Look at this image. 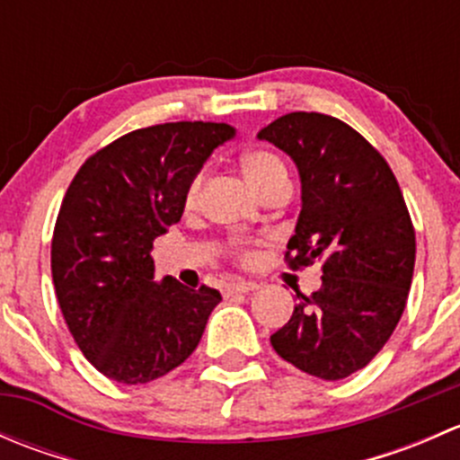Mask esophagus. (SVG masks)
I'll return each instance as SVG.
<instances>
[{
  "instance_id": "34e87169",
  "label": "esophagus",
  "mask_w": 460,
  "mask_h": 460,
  "mask_svg": "<svg viewBox=\"0 0 460 460\" xmlns=\"http://www.w3.org/2000/svg\"><path fill=\"white\" fill-rule=\"evenodd\" d=\"M258 285L256 282H249V280H235L231 282V285L225 287V294L231 296V294H249V291H256Z\"/></svg>"
}]
</instances>
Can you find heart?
<instances>
[{"label":"heart","instance_id":"obj_1","mask_svg":"<svg viewBox=\"0 0 460 460\" xmlns=\"http://www.w3.org/2000/svg\"><path fill=\"white\" fill-rule=\"evenodd\" d=\"M240 171H243L249 187H252L260 198H264L269 191H273V189L289 187V173H287L285 162L280 160V155H276L273 151H267V148H252V151L243 153V155H240ZM202 187L204 173L198 171V173L189 180L187 189H184L182 204L187 211L198 207ZM231 253H234V258L238 260L240 264H253L258 258L256 247H252V244L247 243L234 244V247H231Z\"/></svg>","mask_w":460,"mask_h":460}]
</instances>
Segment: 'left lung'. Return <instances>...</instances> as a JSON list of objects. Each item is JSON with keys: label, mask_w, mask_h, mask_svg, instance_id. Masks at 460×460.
Masks as SVG:
<instances>
[{"label": "left lung", "mask_w": 460, "mask_h": 460, "mask_svg": "<svg viewBox=\"0 0 460 460\" xmlns=\"http://www.w3.org/2000/svg\"><path fill=\"white\" fill-rule=\"evenodd\" d=\"M291 155L303 211L285 260L323 264V287L271 336L280 358L323 380H341L378 354L405 312L416 231L387 160L342 119L296 111L258 133Z\"/></svg>", "instance_id": "obj_1"}]
</instances>
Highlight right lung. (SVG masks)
Listing matches in <instances>:
<instances>
[{"label": "right lung", "instance_id": "add662e5", "mask_svg": "<svg viewBox=\"0 0 460 460\" xmlns=\"http://www.w3.org/2000/svg\"><path fill=\"white\" fill-rule=\"evenodd\" d=\"M234 127L166 122L93 153L73 178L50 243L55 296L88 363L124 385L151 383L200 342L220 294L153 280V240L182 217V196Z\"/></svg>", "mask_w": 460, "mask_h": 460}]
</instances>
